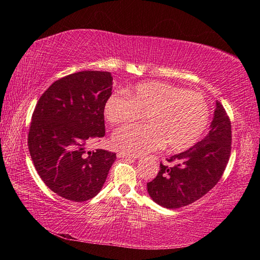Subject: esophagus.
Listing matches in <instances>:
<instances>
[{
    "mask_svg": "<svg viewBox=\"0 0 260 260\" xmlns=\"http://www.w3.org/2000/svg\"><path fill=\"white\" fill-rule=\"evenodd\" d=\"M117 156L119 157V158H128V159H132V158H134V156H132V155H128V153H125V152H122V151H119L117 153Z\"/></svg>",
    "mask_w": 260,
    "mask_h": 260,
    "instance_id": "esophagus-1",
    "label": "esophagus"
}]
</instances>
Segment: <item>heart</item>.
Returning a JSON list of instances; mask_svg holds the SVG:
<instances>
[{
    "label": "heart",
    "instance_id": "heart-1",
    "mask_svg": "<svg viewBox=\"0 0 260 260\" xmlns=\"http://www.w3.org/2000/svg\"><path fill=\"white\" fill-rule=\"evenodd\" d=\"M103 112L111 125L139 119L147 124L126 125L112 135L118 150L138 156L165 146L183 151L201 139L210 111L205 99L196 91L161 81L139 83L126 91H113L105 100Z\"/></svg>",
    "mask_w": 260,
    "mask_h": 260
}]
</instances>
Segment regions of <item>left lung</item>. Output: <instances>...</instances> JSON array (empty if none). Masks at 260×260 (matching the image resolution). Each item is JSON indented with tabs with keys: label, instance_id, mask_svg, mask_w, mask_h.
Returning <instances> with one entry per match:
<instances>
[{
	"label": "left lung",
	"instance_id": "obj_1",
	"mask_svg": "<svg viewBox=\"0 0 260 260\" xmlns=\"http://www.w3.org/2000/svg\"><path fill=\"white\" fill-rule=\"evenodd\" d=\"M232 150V124L217 102L209 134L178 155L160 161L157 177L147 183L152 201L166 209H179L208 193L221 179Z\"/></svg>",
	"mask_w": 260,
	"mask_h": 260
}]
</instances>
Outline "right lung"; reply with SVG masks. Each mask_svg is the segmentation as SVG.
Returning <instances> with one entry per match:
<instances>
[{"label":"right lung","instance_id":"add662e5","mask_svg":"<svg viewBox=\"0 0 260 260\" xmlns=\"http://www.w3.org/2000/svg\"><path fill=\"white\" fill-rule=\"evenodd\" d=\"M111 90L110 72H77L52 83L34 109L30 158L46 186L65 200L93 199L116 160L114 152L86 150L105 135L103 107Z\"/></svg>","mask_w":260,"mask_h":260}]
</instances>
